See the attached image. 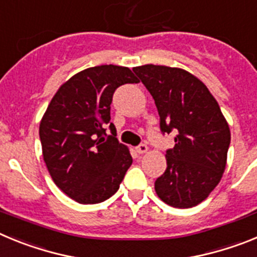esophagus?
<instances>
[{
    "label": "esophagus",
    "mask_w": 257,
    "mask_h": 257,
    "mask_svg": "<svg viewBox=\"0 0 257 257\" xmlns=\"http://www.w3.org/2000/svg\"><path fill=\"white\" fill-rule=\"evenodd\" d=\"M136 152H138L139 154L147 153V152H148V147H147L145 144H140L139 147H136Z\"/></svg>",
    "instance_id": "obj_1"
}]
</instances>
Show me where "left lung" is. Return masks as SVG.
I'll return each instance as SVG.
<instances>
[{
	"label": "left lung",
	"mask_w": 257,
	"mask_h": 257,
	"mask_svg": "<svg viewBox=\"0 0 257 257\" xmlns=\"http://www.w3.org/2000/svg\"><path fill=\"white\" fill-rule=\"evenodd\" d=\"M133 70L153 96L161 131L178 133L175 147L166 152L167 169L154 183L157 196L172 207H194L222 178L228 122L205 83L187 70L153 64Z\"/></svg>",
	"instance_id": "left-lung-1"
}]
</instances>
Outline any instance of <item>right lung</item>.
<instances>
[{
	"instance_id": "right-lung-1",
	"label": "right lung",
	"mask_w": 257,
	"mask_h": 257,
	"mask_svg": "<svg viewBox=\"0 0 257 257\" xmlns=\"http://www.w3.org/2000/svg\"><path fill=\"white\" fill-rule=\"evenodd\" d=\"M138 82L127 67L87 68L59 87L41 119L42 154L51 179L81 205L110 198L133 163L128 148L115 138L110 104L115 88ZM106 124L112 133L108 138Z\"/></svg>"
}]
</instances>
